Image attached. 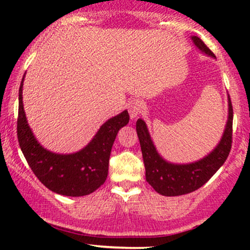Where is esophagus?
Returning a JSON list of instances; mask_svg holds the SVG:
<instances>
[{
    "label": "esophagus",
    "instance_id": "1",
    "mask_svg": "<svg viewBox=\"0 0 250 250\" xmlns=\"http://www.w3.org/2000/svg\"><path fill=\"white\" fill-rule=\"evenodd\" d=\"M142 108H143V103L141 100L139 99L131 100V101L128 103V111L131 119L133 120L136 119V117L139 116V114L141 113Z\"/></svg>",
    "mask_w": 250,
    "mask_h": 250
}]
</instances>
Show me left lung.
I'll return each instance as SVG.
<instances>
[{
  "label": "left lung",
  "instance_id": "8db88e82",
  "mask_svg": "<svg viewBox=\"0 0 250 250\" xmlns=\"http://www.w3.org/2000/svg\"><path fill=\"white\" fill-rule=\"evenodd\" d=\"M195 47L206 55L215 57L202 40L191 36ZM136 131L141 146L143 162L146 168V180L159 194L165 196H179L202 187L225 163L231 148L233 136V107L228 95V120L220 142L207 156L191 163L168 162L157 153L147 125L143 120L136 122Z\"/></svg>",
  "mask_w": 250,
  "mask_h": 250
}]
</instances>
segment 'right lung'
<instances>
[{
	"label": "right lung",
	"instance_id": "add662e5",
	"mask_svg": "<svg viewBox=\"0 0 250 250\" xmlns=\"http://www.w3.org/2000/svg\"><path fill=\"white\" fill-rule=\"evenodd\" d=\"M23 79L19 90L17 139L28 165L43 185L54 193L65 196H84L104 183L111 147L116 135L129 122L123 110L99 129L95 136L81 150L73 154H56L40 145L28 125L23 108Z\"/></svg>",
	"mask_w": 250,
	"mask_h": 250
}]
</instances>
